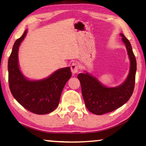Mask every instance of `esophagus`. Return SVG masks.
Instances as JSON below:
<instances>
[{
  "mask_svg": "<svg viewBox=\"0 0 146 146\" xmlns=\"http://www.w3.org/2000/svg\"><path fill=\"white\" fill-rule=\"evenodd\" d=\"M71 71L73 74H75L78 72V64L77 63H72V64L71 65Z\"/></svg>",
  "mask_w": 146,
  "mask_h": 146,
  "instance_id": "obj_1",
  "label": "esophagus"
}]
</instances>
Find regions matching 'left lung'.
I'll return each instance as SVG.
<instances>
[{
	"label": "left lung",
	"instance_id": "left-lung-1",
	"mask_svg": "<svg viewBox=\"0 0 146 146\" xmlns=\"http://www.w3.org/2000/svg\"><path fill=\"white\" fill-rule=\"evenodd\" d=\"M126 48L129 59V70L125 80L115 87H107L96 77L85 72L78 75L86 107L96 115L111 112L127 102L132 95L135 85L136 60L131 44L123 34H119Z\"/></svg>",
	"mask_w": 146,
	"mask_h": 146
}]
</instances>
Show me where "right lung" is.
I'll return each instance as SVG.
<instances>
[{"mask_svg":"<svg viewBox=\"0 0 146 146\" xmlns=\"http://www.w3.org/2000/svg\"><path fill=\"white\" fill-rule=\"evenodd\" d=\"M26 30L23 36L14 44L8 62L9 82L11 92L16 100L31 112L46 114L58 106L62 92L72 76L70 68H60L45 78L29 80L20 70L19 50L27 36Z\"/></svg>","mask_w":146,"mask_h":146,"instance_id":"1","label":"right lung"}]
</instances>
